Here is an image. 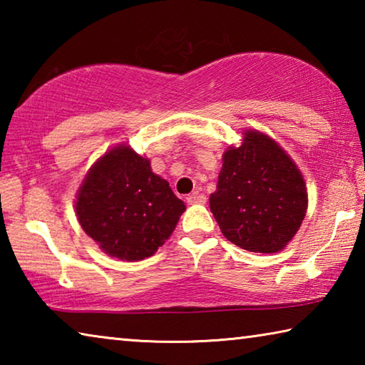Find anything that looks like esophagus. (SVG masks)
<instances>
[{
    "label": "esophagus",
    "mask_w": 365,
    "mask_h": 365,
    "mask_svg": "<svg viewBox=\"0 0 365 365\" xmlns=\"http://www.w3.org/2000/svg\"><path fill=\"white\" fill-rule=\"evenodd\" d=\"M187 202H188V205H205L206 196L201 195V193H193V195H190L187 197Z\"/></svg>",
    "instance_id": "34e87169"
}]
</instances>
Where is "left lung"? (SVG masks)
<instances>
[{"mask_svg":"<svg viewBox=\"0 0 365 365\" xmlns=\"http://www.w3.org/2000/svg\"><path fill=\"white\" fill-rule=\"evenodd\" d=\"M307 188L292 156L256 128L222 156L209 206L220 232L251 252H279L292 242L307 211Z\"/></svg>","mask_w":365,"mask_h":365,"instance_id":"8db88e82","label":"left lung"}]
</instances>
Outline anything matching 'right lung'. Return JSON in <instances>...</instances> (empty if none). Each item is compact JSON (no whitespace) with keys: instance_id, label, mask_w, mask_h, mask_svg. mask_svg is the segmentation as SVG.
I'll use <instances>...</instances> for the list:
<instances>
[{"instance_id":"obj_1","label":"right lung","mask_w":365,"mask_h":365,"mask_svg":"<svg viewBox=\"0 0 365 365\" xmlns=\"http://www.w3.org/2000/svg\"><path fill=\"white\" fill-rule=\"evenodd\" d=\"M185 202L169 182L154 174L151 160L127 143L95 160L76 196V215L100 250L119 261H141L169 240Z\"/></svg>"}]
</instances>
